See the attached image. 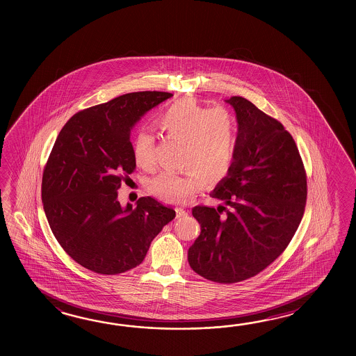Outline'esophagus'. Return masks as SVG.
Instances as JSON below:
<instances>
[{
    "mask_svg": "<svg viewBox=\"0 0 356 356\" xmlns=\"http://www.w3.org/2000/svg\"><path fill=\"white\" fill-rule=\"evenodd\" d=\"M175 211H177V218H178V219H181V218H184V216L188 215V212L186 211L184 209H181V207H177Z\"/></svg>",
    "mask_w": 356,
    "mask_h": 356,
    "instance_id": "34e87169",
    "label": "esophagus"
}]
</instances>
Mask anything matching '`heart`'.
I'll return each instance as SVG.
<instances>
[{
  "instance_id": "obj_1",
  "label": "heart",
  "mask_w": 356,
  "mask_h": 356,
  "mask_svg": "<svg viewBox=\"0 0 356 356\" xmlns=\"http://www.w3.org/2000/svg\"><path fill=\"white\" fill-rule=\"evenodd\" d=\"M169 138L183 143L179 167L183 173L163 172L147 183L152 195L169 204H186L204 184L227 177L234 160L236 121L225 108L209 109L196 99L177 100L155 120ZM154 138L146 131L132 141V156L138 167L152 165Z\"/></svg>"
}]
</instances>
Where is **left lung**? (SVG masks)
<instances>
[{
    "label": "left lung",
    "instance_id": "8db88e82",
    "mask_svg": "<svg viewBox=\"0 0 356 356\" xmlns=\"http://www.w3.org/2000/svg\"><path fill=\"white\" fill-rule=\"evenodd\" d=\"M238 136L234 160L212 192L218 209L198 204L201 234L189 266L207 280L234 284L264 271L286 250L304 215L307 173L293 136L250 100L232 97Z\"/></svg>",
    "mask_w": 356,
    "mask_h": 356
}]
</instances>
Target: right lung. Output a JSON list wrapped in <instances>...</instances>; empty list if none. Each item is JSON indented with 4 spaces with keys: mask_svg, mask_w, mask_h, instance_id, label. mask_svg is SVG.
<instances>
[{
    "mask_svg": "<svg viewBox=\"0 0 356 356\" xmlns=\"http://www.w3.org/2000/svg\"><path fill=\"white\" fill-rule=\"evenodd\" d=\"M173 94L137 91L74 114L60 129L42 178V202L60 247L79 265L117 275L144 261L175 211L152 197L122 207L117 191L134 173L129 134Z\"/></svg>",
    "mask_w": 356,
    "mask_h": 356,
    "instance_id": "add662e5",
    "label": "right lung"
}]
</instances>
